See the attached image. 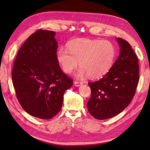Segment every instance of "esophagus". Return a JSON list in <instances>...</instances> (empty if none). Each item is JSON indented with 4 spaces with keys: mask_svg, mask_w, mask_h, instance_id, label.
<instances>
[{
    "mask_svg": "<svg viewBox=\"0 0 150 150\" xmlns=\"http://www.w3.org/2000/svg\"><path fill=\"white\" fill-rule=\"evenodd\" d=\"M83 84V82H81V81H75L74 85L76 87H80Z\"/></svg>",
    "mask_w": 150,
    "mask_h": 150,
    "instance_id": "34e87169",
    "label": "esophagus"
}]
</instances>
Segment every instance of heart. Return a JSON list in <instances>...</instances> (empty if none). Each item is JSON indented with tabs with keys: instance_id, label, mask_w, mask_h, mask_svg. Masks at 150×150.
Returning a JSON list of instances; mask_svg holds the SVG:
<instances>
[{
	"instance_id": "obj_1",
	"label": "heart",
	"mask_w": 150,
	"mask_h": 150,
	"mask_svg": "<svg viewBox=\"0 0 150 150\" xmlns=\"http://www.w3.org/2000/svg\"><path fill=\"white\" fill-rule=\"evenodd\" d=\"M69 51L59 48L56 59L62 70L71 73L77 67L75 77L83 78L88 75L93 79L100 78L107 73L112 67L116 57V48L108 40L77 38L67 44Z\"/></svg>"
}]
</instances>
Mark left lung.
<instances>
[{"mask_svg": "<svg viewBox=\"0 0 150 150\" xmlns=\"http://www.w3.org/2000/svg\"><path fill=\"white\" fill-rule=\"evenodd\" d=\"M120 54L103 78L88 83L91 96L87 109L94 118L105 120L120 114L130 103L139 81L138 60L128 42L117 38Z\"/></svg>", "mask_w": 150, "mask_h": 150, "instance_id": "8db88e82", "label": "left lung"}]
</instances>
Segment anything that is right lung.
Listing matches in <instances>:
<instances>
[{"label":"right lung","mask_w":150,"mask_h":150,"mask_svg":"<svg viewBox=\"0 0 150 150\" xmlns=\"http://www.w3.org/2000/svg\"><path fill=\"white\" fill-rule=\"evenodd\" d=\"M55 35L39 30L30 35L18 51L12 73L20 105L29 115L45 120L60 111L65 91L73 85L57 61Z\"/></svg>","instance_id":"add662e5"}]
</instances>
